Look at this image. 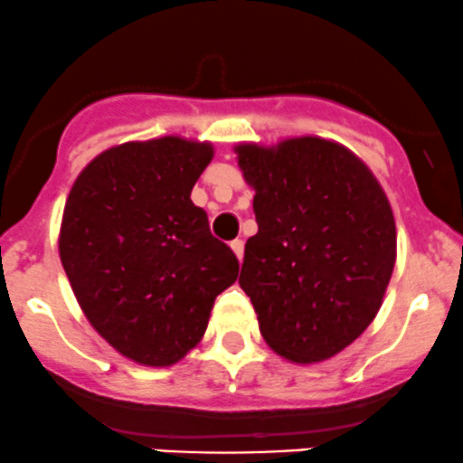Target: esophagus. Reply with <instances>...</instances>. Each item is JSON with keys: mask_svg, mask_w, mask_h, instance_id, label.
Returning a JSON list of instances; mask_svg holds the SVG:
<instances>
[{"mask_svg": "<svg viewBox=\"0 0 463 463\" xmlns=\"http://www.w3.org/2000/svg\"><path fill=\"white\" fill-rule=\"evenodd\" d=\"M232 250H233V254L238 256V260H241L242 254H245V245H242L241 238H236V241H232Z\"/></svg>", "mask_w": 463, "mask_h": 463, "instance_id": "1", "label": "esophagus"}]
</instances>
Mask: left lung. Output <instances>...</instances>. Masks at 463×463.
Segmentation results:
<instances>
[{"label": "left lung", "instance_id": "1", "mask_svg": "<svg viewBox=\"0 0 463 463\" xmlns=\"http://www.w3.org/2000/svg\"><path fill=\"white\" fill-rule=\"evenodd\" d=\"M236 151L259 222L238 283L260 335L297 364L330 359L383 301L397 254L388 198L364 162L321 137Z\"/></svg>", "mask_w": 463, "mask_h": 463}]
</instances>
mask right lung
Here are the masks:
<instances>
[{"label":"right lung","mask_w":463,"mask_h":463,"mask_svg":"<svg viewBox=\"0 0 463 463\" xmlns=\"http://www.w3.org/2000/svg\"><path fill=\"white\" fill-rule=\"evenodd\" d=\"M212 156L183 137L127 142L90 162L66 200L60 259L80 307L142 365L183 359L238 279L236 254L189 198Z\"/></svg>","instance_id":"obj_1"}]
</instances>
